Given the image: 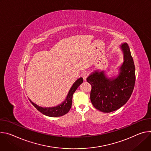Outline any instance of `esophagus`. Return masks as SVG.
<instances>
[{
    "mask_svg": "<svg viewBox=\"0 0 151 151\" xmlns=\"http://www.w3.org/2000/svg\"><path fill=\"white\" fill-rule=\"evenodd\" d=\"M88 75H89V73L87 71H83L82 74H81V76H82V77L83 78V80H86V77L88 76Z\"/></svg>",
    "mask_w": 151,
    "mask_h": 151,
    "instance_id": "1",
    "label": "esophagus"
}]
</instances>
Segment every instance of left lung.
I'll return each instance as SVG.
<instances>
[{
	"mask_svg": "<svg viewBox=\"0 0 151 151\" xmlns=\"http://www.w3.org/2000/svg\"><path fill=\"white\" fill-rule=\"evenodd\" d=\"M123 63L118 66V75L109 78L104 71L95 70L86 80L91 85L90 98L93 106L104 113L119 109L129 99L134 88L135 66L127 43L120 45Z\"/></svg>",
	"mask_w": 151,
	"mask_h": 151,
	"instance_id": "obj_1",
	"label": "left lung"
}]
</instances>
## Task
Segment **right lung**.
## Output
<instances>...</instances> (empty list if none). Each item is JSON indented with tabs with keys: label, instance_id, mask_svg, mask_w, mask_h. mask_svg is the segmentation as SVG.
Segmentation results:
<instances>
[{
	"label": "right lung",
	"instance_id": "obj_1",
	"mask_svg": "<svg viewBox=\"0 0 151 151\" xmlns=\"http://www.w3.org/2000/svg\"><path fill=\"white\" fill-rule=\"evenodd\" d=\"M83 80L82 77L78 78L73 85L71 88H70L68 95H67L65 99L60 104L52 107H42L38 106L35 103H33L29 99L30 103L33 104L38 111L44 114L45 116L50 117H59L63 116L68 113L72 105V100L73 96L77 88L83 83Z\"/></svg>",
	"mask_w": 151,
	"mask_h": 151
}]
</instances>
